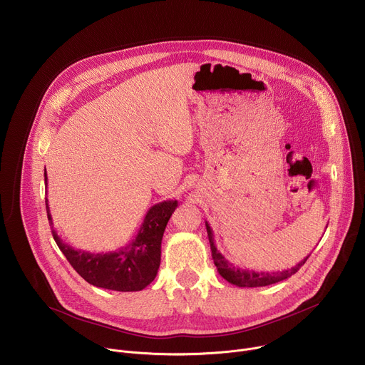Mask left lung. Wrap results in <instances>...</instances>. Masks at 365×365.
<instances>
[{"instance_id":"8db88e82","label":"left lung","mask_w":365,"mask_h":365,"mask_svg":"<svg viewBox=\"0 0 365 365\" xmlns=\"http://www.w3.org/2000/svg\"><path fill=\"white\" fill-rule=\"evenodd\" d=\"M206 225V231H207V238H210V244H211V251H212V258H214V264L217 266L218 273L231 284H235L238 287H263V286H270L274 283H279L282 280H286L287 277L293 276L304 263L306 258H303L302 262H299L294 267L287 269V270H282V272H273V273H266V272H254V270H248V269H242L238 267L232 263H230L228 259L217 250V245L214 242V232L212 228L210 227V224L205 222Z\"/></svg>"}]
</instances>
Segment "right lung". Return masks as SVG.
<instances>
[{
  "mask_svg": "<svg viewBox=\"0 0 365 365\" xmlns=\"http://www.w3.org/2000/svg\"><path fill=\"white\" fill-rule=\"evenodd\" d=\"M44 183L47 186L46 173ZM176 207L178 200L173 199L153 205L147 211L135 238L128 245L110 252L95 254L75 250L63 242L55 230H51V234L71 266L89 284L117 292H138L147 287L158 276L162 238ZM46 211L50 225H53L47 199Z\"/></svg>",
  "mask_w": 365,
  "mask_h": 365,
  "instance_id": "obj_1",
  "label": "right lung"
}]
</instances>
